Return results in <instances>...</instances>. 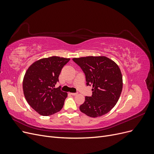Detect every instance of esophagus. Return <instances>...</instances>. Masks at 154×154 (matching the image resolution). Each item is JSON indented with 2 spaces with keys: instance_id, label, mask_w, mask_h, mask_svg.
<instances>
[{
  "instance_id": "esophagus-1",
  "label": "esophagus",
  "mask_w": 154,
  "mask_h": 154,
  "mask_svg": "<svg viewBox=\"0 0 154 154\" xmlns=\"http://www.w3.org/2000/svg\"><path fill=\"white\" fill-rule=\"evenodd\" d=\"M70 94H71V95H72V96H76V95H77V93H73V92H71V93H70Z\"/></svg>"
}]
</instances>
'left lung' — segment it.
Listing matches in <instances>:
<instances>
[{"instance_id": "1", "label": "left lung", "mask_w": 154, "mask_h": 154, "mask_svg": "<svg viewBox=\"0 0 154 154\" xmlns=\"http://www.w3.org/2000/svg\"><path fill=\"white\" fill-rule=\"evenodd\" d=\"M72 60L84 72L87 85L92 86V95L85 96L80 111L91 118L107 114L117 103L122 91L123 77L119 66L104 56Z\"/></svg>"}]
</instances>
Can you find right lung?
<instances>
[{"label":"right lung","mask_w":154,"mask_h":154,"mask_svg":"<svg viewBox=\"0 0 154 154\" xmlns=\"http://www.w3.org/2000/svg\"><path fill=\"white\" fill-rule=\"evenodd\" d=\"M70 58L51 57L36 60L27 69L22 82L23 92L28 104L44 116L61 110L67 93L54 88L62 69Z\"/></svg>","instance_id":"1"}]
</instances>
